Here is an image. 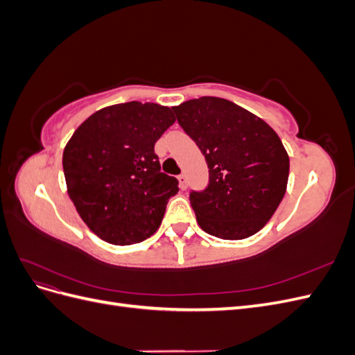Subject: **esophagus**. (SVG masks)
Returning <instances> with one entry per match:
<instances>
[{
    "label": "esophagus",
    "instance_id": "1",
    "mask_svg": "<svg viewBox=\"0 0 355 355\" xmlns=\"http://www.w3.org/2000/svg\"><path fill=\"white\" fill-rule=\"evenodd\" d=\"M178 179H179V187H180V189L184 191V189H187V176L182 173V175H179L178 176Z\"/></svg>",
    "mask_w": 355,
    "mask_h": 355
}]
</instances>
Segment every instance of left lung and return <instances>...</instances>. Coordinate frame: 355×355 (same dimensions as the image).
Listing matches in <instances>:
<instances>
[{"label":"left lung","mask_w":355,"mask_h":355,"mask_svg":"<svg viewBox=\"0 0 355 355\" xmlns=\"http://www.w3.org/2000/svg\"><path fill=\"white\" fill-rule=\"evenodd\" d=\"M171 110L209 167V185L189 192L202 231L243 240L262 230L286 194L288 155L280 137L227 99L204 96Z\"/></svg>","instance_id":"8db88e82"}]
</instances>
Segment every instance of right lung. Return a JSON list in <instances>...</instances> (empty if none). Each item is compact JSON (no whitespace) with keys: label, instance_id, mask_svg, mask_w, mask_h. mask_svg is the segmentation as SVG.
Returning a JSON list of instances; mask_svg holds the SVG:
<instances>
[{"label":"right lung","instance_id":"right-lung-1","mask_svg":"<svg viewBox=\"0 0 355 355\" xmlns=\"http://www.w3.org/2000/svg\"><path fill=\"white\" fill-rule=\"evenodd\" d=\"M176 118L167 106L127 102L85 120L63 151L68 194L99 239L141 243L158 230L176 178L161 171L154 145Z\"/></svg>","mask_w":355,"mask_h":355}]
</instances>
